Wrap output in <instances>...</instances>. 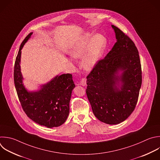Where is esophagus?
<instances>
[{
  "mask_svg": "<svg viewBox=\"0 0 160 160\" xmlns=\"http://www.w3.org/2000/svg\"><path fill=\"white\" fill-rule=\"evenodd\" d=\"M80 85L82 86H85L87 85V80L85 78H83L80 80Z\"/></svg>",
  "mask_w": 160,
  "mask_h": 160,
  "instance_id": "1",
  "label": "esophagus"
}]
</instances>
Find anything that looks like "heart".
<instances>
[{
    "label": "heart",
    "instance_id": "obj_1",
    "mask_svg": "<svg viewBox=\"0 0 160 160\" xmlns=\"http://www.w3.org/2000/svg\"><path fill=\"white\" fill-rule=\"evenodd\" d=\"M107 46V39L102 34L93 36L87 33L76 41L69 50V53L74 58H82V65L87 71L93 70L101 58Z\"/></svg>",
    "mask_w": 160,
    "mask_h": 160
}]
</instances>
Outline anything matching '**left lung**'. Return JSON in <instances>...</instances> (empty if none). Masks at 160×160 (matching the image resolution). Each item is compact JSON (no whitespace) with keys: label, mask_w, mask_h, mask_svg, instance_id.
<instances>
[{"label":"left lung","mask_w":160,"mask_h":160,"mask_svg":"<svg viewBox=\"0 0 160 160\" xmlns=\"http://www.w3.org/2000/svg\"><path fill=\"white\" fill-rule=\"evenodd\" d=\"M117 42L87 77L86 93L95 116L118 124L134 111L142 83L139 52L134 42L112 25Z\"/></svg>","instance_id":"1"}]
</instances>
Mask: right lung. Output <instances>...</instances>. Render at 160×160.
Wrapping results in <instances>:
<instances>
[{
	"instance_id": "obj_1",
	"label": "right lung",
	"mask_w": 160,
	"mask_h": 160,
	"mask_svg": "<svg viewBox=\"0 0 160 160\" xmlns=\"http://www.w3.org/2000/svg\"><path fill=\"white\" fill-rule=\"evenodd\" d=\"M29 33L20 46L14 71V80L22 108L36 123L51 128L62 125L70 112V101L75 85L70 73L57 75L47 83L40 86L37 91H28L24 87L21 72V49L31 38Z\"/></svg>"
}]
</instances>
